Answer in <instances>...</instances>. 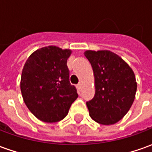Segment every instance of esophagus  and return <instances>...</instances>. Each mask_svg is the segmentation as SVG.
<instances>
[{"label":"esophagus","mask_w":152,"mask_h":152,"mask_svg":"<svg viewBox=\"0 0 152 152\" xmlns=\"http://www.w3.org/2000/svg\"><path fill=\"white\" fill-rule=\"evenodd\" d=\"M77 89H78L79 91H81V90H82V84H81V83H79V85H77Z\"/></svg>","instance_id":"1"}]
</instances>
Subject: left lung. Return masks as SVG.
<instances>
[{
	"instance_id": "left-lung-1",
	"label": "left lung",
	"mask_w": 152,
	"mask_h": 152,
	"mask_svg": "<svg viewBox=\"0 0 152 152\" xmlns=\"http://www.w3.org/2000/svg\"><path fill=\"white\" fill-rule=\"evenodd\" d=\"M95 76L96 93L86 102L90 116L102 124H114L131 107L137 90L135 76L120 56L110 50H86Z\"/></svg>"
}]
</instances>
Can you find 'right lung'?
<instances>
[{
  "label": "right lung",
  "mask_w": 152,
  "mask_h": 152,
  "mask_svg": "<svg viewBox=\"0 0 152 152\" xmlns=\"http://www.w3.org/2000/svg\"><path fill=\"white\" fill-rule=\"evenodd\" d=\"M70 50L46 46L35 50L24 64L21 92L27 107L37 118L46 123L63 119L78 97L69 82L67 66Z\"/></svg>",
  "instance_id": "obj_1"
}]
</instances>
